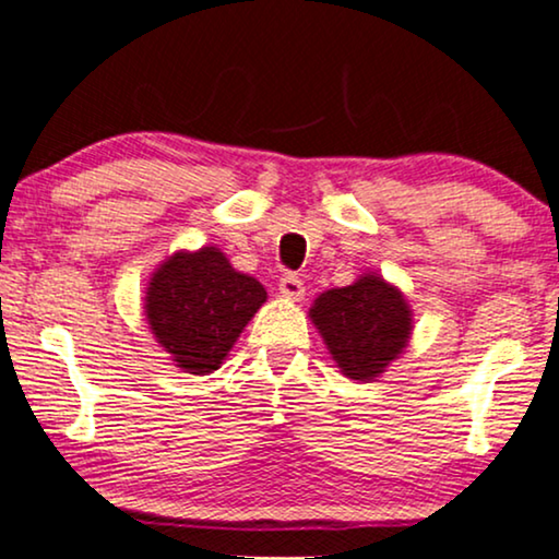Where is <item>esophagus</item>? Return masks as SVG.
<instances>
[{
  "label": "esophagus",
  "mask_w": 559,
  "mask_h": 559,
  "mask_svg": "<svg viewBox=\"0 0 559 559\" xmlns=\"http://www.w3.org/2000/svg\"><path fill=\"white\" fill-rule=\"evenodd\" d=\"M278 292L288 296V299H301L304 296V281L296 273H284L278 281Z\"/></svg>",
  "instance_id": "1"
}]
</instances>
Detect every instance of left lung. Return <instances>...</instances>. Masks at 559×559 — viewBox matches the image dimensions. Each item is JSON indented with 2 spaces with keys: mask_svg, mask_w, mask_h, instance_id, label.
Returning <instances> with one entry per match:
<instances>
[{
  "mask_svg": "<svg viewBox=\"0 0 559 559\" xmlns=\"http://www.w3.org/2000/svg\"><path fill=\"white\" fill-rule=\"evenodd\" d=\"M309 317L350 379H373L407 345L413 320L397 288L379 275H361L353 286L324 292Z\"/></svg>",
  "mask_w": 559,
  "mask_h": 559,
  "instance_id": "1",
  "label": "left lung"
}]
</instances>
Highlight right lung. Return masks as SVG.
Returning <instances> with one entry per match:
<instances>
[{"mask_svg":"<svg viewBox=\"0 0 559 559\" xmlns=\"http://www.w3.org/2000/svg\"><path fill=\"white\" fill-rule=\"evenodd\" d=\"M265 288L237 273L216 247L175 252L152 275L146 320L162 348L188 373H211L252 314L263 307Z\"/></svg>","mask_w":559,"mask_h":559,"instance_id":"add662e5","label":"right lung"}]
</instances>
